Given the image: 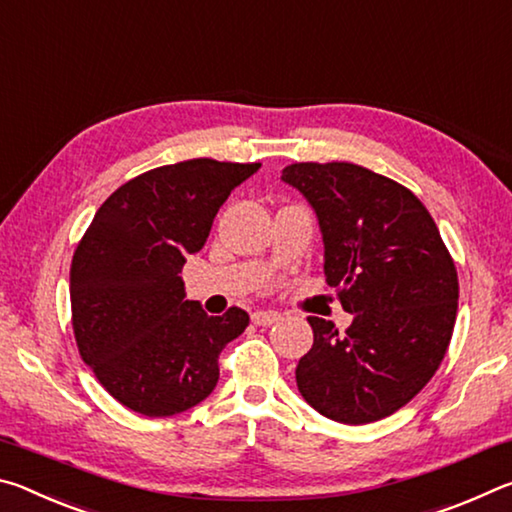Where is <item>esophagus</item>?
<instances>
[{
	"instance_id": "1",
	"label": "esophagus",
	"mask_w": 512,
	"mask_h": 512,
	"mask_svg": "<svg viewBox=\"0 0 512 512\" xmlns=\"http://www.w3.org/2000/svg\"><path fill=\"white\" fill-rule=\"evenodd\" d=\"M282 316L277 311H255L253 314V323L259 327H271L273 323H277Z\"/></svg>"
}]
</instances>
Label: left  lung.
Instances as JSON below:
<instances>
[{
	"label": "left lung",
	"instance_id": "left-lung-1",
	"mask_svg": "<svg viewBox=\"0 0 512 512\" xmlns=\"http://www.w3.org/2000/svg\"><path fill=\"white\" fill-rule=\"evenodd\" d=\"M282 180L316 210L325 277L352 325L309 316L314 345L298 391L329 420L368 424L402 409L443 361L458 275L427 207L411 189L352 162H296Z\"/></svg>",
	"mask_w": 512,
	"mask_h": 512
}]
</instances>
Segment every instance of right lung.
I'll use <instances>...</instances> for the list:
<instances>
[{
    "label": "right lung",
    "mask_w": 512,
    "mask_h": 512,
    "mask_svg": "<svg viewBox=\"0 0 512 512\" xmlns=\"http://www.w3.org/2000/svg\"><path fill=\"white\" fill-rule=\"evenodd\" d=\"M259 167L196 158L146 171L106 198L76 246L74 339L126 409L167 418L214 391L219 354L250 318L239 307L207 316L185 300L178 273L205 246L225 198Z\"/></svg>",
    "instance_id": "obj_1"
}]
</instances>
